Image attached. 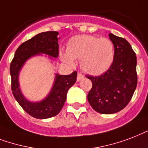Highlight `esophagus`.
Masks as SVG:
<instances>
[{
  "instance_id": "34e87169",
  "label": "esophagus",
  "mask_w": 148,
  "mask_h": 148,
  "mask_svg": "<svg viewBox=\"0 0 148 148\" xmlns=\"http://www.w3.org/2000/svg\"><path fill=\"white\" fill-rule=\"evenodd\" d=\"M83 78H84V75H82V74H81V73H78V74H77V79H76L78 82H79V81H80V80H81V79H82Z\"/></svg>"
}]
</instances>
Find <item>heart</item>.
I'll list each match as a JSON object with an SVG mask.
<instances>
[{"mask_svg": "<svg viewBox=\"0 0 148 148\" xmlns=\"http://www.w3.org/2000/svg\"><path fill=\"white\" fill-rule=\"evenodd\" d=\"M62 60L73 65V59H81L82 70L91 75H100L112 65L114 46L107 38L89 35L72 38L67 44L66 52L60 54Z\"/></svg>", "mask_w": 148, "mask_h": 148, "instance_id": "b5f03b06", "label": "heart"}]
</instances>
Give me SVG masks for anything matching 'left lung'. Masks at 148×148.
<instances>
[{"label":"left lung","instance_id":"obj_1","mask_svg":"<svg viewBox=\"0 0 148 148\" xmlns=\"http://www.w3.org/2000/svg\"><path fill=\"white\" fill-rule=\"evenodd\" d=\"M114 45V58L108 70L99 76L86 75L92 81L88 101L97 112L117 113L132 98L137 84V57L130 43L123 38L109 34Z\"/></svg>","mask_w":148,"mask_h":148}]
</instances>
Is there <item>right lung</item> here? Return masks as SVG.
I'll use <instances>...</instances> for the list:
<instances>
[{"label":"right lung","instance_id":"obj_1","mask_svg":"<svg viewBox=\"0 0 148 148\" xmlns=\"http://www.w3.org/2000/svg\"><path fill=\"white\" fill-rule=\"evenodd\" d=\"M58 32H45L38 34L23 42L16 50L10 65L11 90L14 97L24 110L37 119H47L57 115L62 108L69 89L76 81L77 73L70 75L57 74L55 83L48 97L38 103H31L23 97L18 84V74L26 60L38 54L43 53L56 58L58 56Z\"/></svg>","mask_w":148,"mask_h":148}]
</instances>
